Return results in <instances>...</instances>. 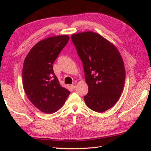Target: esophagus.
Returning a JSON list of instances; mask_svg holds the SVG:
<instances>
[{"label": "esophagus", "mask_w": 151, "mask_h": 151, "mask_svg": "<svg viewBox=\"0 0 151 151\" xmlns=\"http://www.w3.org/2000/svg\"><path fill=\"white\" fill-rule=\"evenodd\" d=\"M70 86H71V88H72L73 89H75V88H76V84H75V83H74V84L70 85Z\"/></svg>", "instance_id": "34e87169"}]
</instances>
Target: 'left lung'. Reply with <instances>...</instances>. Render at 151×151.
<instances>
[{"mask_svg": "<svg viewBox=\"0 0 151 151\" xmlns=\"http://www.w3.org/2000/svg\"><path fill=\"white\" fill-rule=\"evenodd\" d=\"M81 59L88 93L84 97L87 106L102 113L116 104L125 82L123 60L114 45L91 31L71 36Z\"/></svg>", "mask_w": 151, "mask_h": 151, "instance_id": "8db88e82", "label": "left lung"}]
</instances>
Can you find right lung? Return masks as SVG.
Listing matches in <instances>:
<instances>
[{
    "label": "right lung",
    "instance_id": "add662e5",
    "mask_svg": "<svg viewBox=\"0 0 151 151\" xmlns=\"http://www.w3.org/2000/svg\"><path fill=\"white\" fill-rule=\"evenodd\" d=\"M69 40L67 35H61L41 40L32 48L24 61L23 89L30 101L43 113H55L70 94L60 85L52 67Z\"/></svg>",
    "mask_w": 151,
    "mask_h": 151
}]
</instances>
